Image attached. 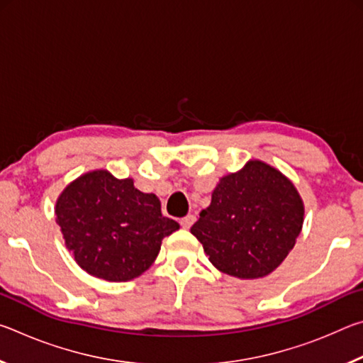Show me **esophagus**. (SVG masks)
I'll list each match as a JSON object with an SVG mask.
<instances>
[{
	"label": "esophagus",
	"instance_id": "esophagus-1",
	"mask_svg": "<svg viewBox=\"0 0 363 363\" xmlns=\"http://www.w3.org/2000/svg\"><path fill=\"white\" fill-rule=\"evenodd\" d=\"M194 223H195V216H194V214H187L186 218L181 219V225L184 227V229H190V227H192Z\"/></svg>",
	"mask_w": 363,
	"mask_h": 363
}]
</instances>
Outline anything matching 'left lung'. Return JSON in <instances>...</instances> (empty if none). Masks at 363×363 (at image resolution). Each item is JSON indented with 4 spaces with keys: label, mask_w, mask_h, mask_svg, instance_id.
<instances>
[{
    "label": "left lung",
    "mask_w": 363,
    "mask_h": 363,
    "mask_svg": "<svg viewBox=\"0 0 363 363\" xmlns=\"http://www.w3.org/2000/svg\"><path fill=\"white\" fill-rule=\"evenodd\" d=\"M304 205L296 187L270 164L250 160L220 177L211 203L190 232L220 272L251 280L274 272L303 229Z\"/></svg>",
    "instance_id": "1"
}]
</instances>
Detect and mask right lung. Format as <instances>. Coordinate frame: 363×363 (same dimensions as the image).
<instances>
[{
    "mask_svg": "<svg viewBox=\"0 0 363 363\" xmlns=\"http://www.w3.org/2000/svg\"><path fill=\"white\" fill-rule=\"evenodd\" d=\"M65 247L79 267L107 281L139 277L157 259L162 240L179 229L157 195L96 169L70 182L56 201Z\"/></svg>",
    "mask_w": 363,
    "mask_h": 363,
    "instance_id": "right-lung-1",
    "label": "right lung"
}]
</instances>
